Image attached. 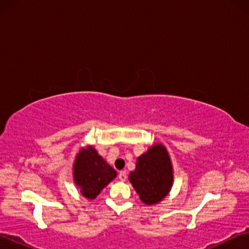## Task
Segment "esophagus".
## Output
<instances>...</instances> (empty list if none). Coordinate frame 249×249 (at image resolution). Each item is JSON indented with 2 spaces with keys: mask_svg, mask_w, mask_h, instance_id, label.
<instances>
[{
  "mask_svg": "<svg viewBox=\"0 0 249 249\" xmlns=\"http://www.w3.org/2000/svg\"><path fill=\"white\" fill-rule=\"evenodd\" d=\"M119 179L121 181H126V179H127V175H126L125 171H121L119 174Z\"/></svg>",
  "mask_w": 249,
  "mask_h": 249,
  "instance_id": "obj_1",
  "label": "esophagus"
}]
</instances>
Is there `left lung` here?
I'll return each mask as SVG.
<instances>
[{"label": "left lung", "instance_id": "1", "mask_svg": "<svg viewBox=\"0 0 249 249\" xmlns=\"http://www.w3.org/2000/svg\"><path fill=\"white\" fill-rule=\"evenodd\" d=\"M128 179L145 204H156L167 196L174 183V171L166 147L156 144L137 158Z\"/></svg>", "mask_w": 249, "mask_h": 249}]
</instances>
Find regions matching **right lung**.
I'll list each match as a JSON object with an SVG mask.
<instances>
[{"instance_id":"1","label":"right lung","mask_w":249,"mask_h":249,"mask_svg":"<svg viewBox=\"0 0 249 249\" xmlns=\"http://www.w3.org/2000/svg\"><path fill=\"white\" fill-rule=\"evenodd\" d=\"M116 171L96 153L93 147L81 148L73 163V179L80 192L93 200L116 177Z\"/></svg>"}]
</instances>
